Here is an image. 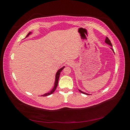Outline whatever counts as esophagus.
<instances>
[{
  "mask_svg": "<svg viewBox=\"0 0 130 130\" xmlns=\"http://www.w3.org/2000/svg\"><path fill=\"white\" fill-rule=\"evenodd\" d=\"M67 64L68 66H72V65L73 64V62L71 61H68V62H67Z\"/></svg>",
  "mask_w": 130,
  "mask_h": 130,
  "instance_id": "esophagus-1",
  "label": "esophagus"
}]
</instances>
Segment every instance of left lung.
Returning a JSON list of instances; mask_svg holds the SVG:
<instances>
[{
    "mask_svg": "<svg viewBox=\"0 0 130 130\" xmlns=\"http://www.w3.org/2000/svg\"><path fill=\"white\" fill-rule=\"evenodd\" d=\"M105 43H107V44H108V45H111V46H112V43H111V41H110V40H109V38H108V37H106V40H105ZM111 49L112 50L113 52L114 53H115V52H114V50H113V49H112V48H111ZM78 90H79V92H80L81 93H83V94H86V95H89V94H87V93H86L83 92L81 91V90H80V89H78Z\"/></svg>",
    "mask_w": 130,
    "mask_h": 130,
    "instance_id": "left-lung-1",
    "label": "left lung"
}]
</instances>
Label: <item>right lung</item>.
<instances>
[{
	"mask_svg": "<svg viewBox=\"0 0 130 130\" xmlns=\"http://www.w3.org/2000/svg\"><path fill=\"white\" fill-rule=\"evenodd\" d=\"M31 34V32H29L28 34H27V35H26V37H28ZM26 37H25V38H26ZM64 67H65L64 66V67H63L62 68H61V69H59V70H58V71L57 72V73H56V76H55V81L54 86L53 88L52 89V90H51L50 92H48V93H45V94H43V95H41V96H48V95H50V94H53V93L55 92V90H56V88L57 86V85H58V79H59V77H60V73H61V72L62 70H63V69Z\"/></svg>",
	"mask_w": 130,
	"mask_h": 130,
	"instance_id": "obj_1",
	"label": "right lung"
}]
</instances>
